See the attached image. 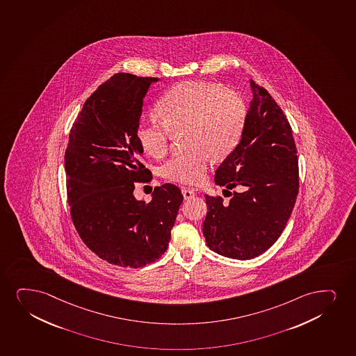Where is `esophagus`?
<instances>
[{
	"label": "esophagus",
	"mask_w": 356,
	"mask_h": 356,
	"mask_svg": "<svg viewBox=\"0 0 356 356\" xmlns=\"http://www.w3.org/2000/svg\"><path fill=\"white\" fill-rule=\"evenodd\" d=\"M182 195H184V200H187V199H191V197H193L195 195L193 191L189 188H184L182 189Z\"/></svg>",
	"instance_id": "34e87169"
}]
</instances>
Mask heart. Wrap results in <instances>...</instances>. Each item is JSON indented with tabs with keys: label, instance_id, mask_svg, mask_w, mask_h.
<instances>
[{
	"label": "heart",
	"instance_id": "1",
	"mask_svg": "<svg viewBox=\"0 0 356 356\" xmlns=\"http://www.w3.org/2000/svg\"><path fill=\"white\" fill-rule=\"evenodd\" d=\"M157 113L162 121L139 123L136 139L147 156L161 159L174 136L184 132L187 151L161 168L164 179L184 184H202L209 157L223 159L233 152L247 119L246 104L236 92L195 80L170 88L159 99Z\"/></svg>",
	"mask_w": 356,
	"mask_h": 356
}]
</instances>
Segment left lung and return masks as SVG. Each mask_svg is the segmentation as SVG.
<instances>
[{
    "label": "left lung",
    "instance_id": "8db88e82",
    "mask_svg": "<svg viewBox=\"0 0 356 356\" xmlns=\"http://www.w3.org/2000/svg\"><path fill=\"white\" fill-rule=\"evenodd\" d=\"M253 99L241 140L216 170L224 197L205 195L207 247L233 259L263 254L286 228L298 193V159L288 119L271 95L250 80ZM241 193L227 196L228 188Z\"/></svg>",
    "mask_w": 356,
    "mask_h": 356
}]
</instances>
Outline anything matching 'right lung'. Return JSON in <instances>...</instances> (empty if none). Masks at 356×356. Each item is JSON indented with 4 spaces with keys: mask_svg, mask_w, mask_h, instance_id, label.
<instances>
[{
    "mask_svg": "<svg viewBox=\"0 0 356 356\" xmlns=\"http://www.w3.org/2000/svg\"><path fill=\"white\" fill-rule=\"evenodd\" d=\"M159 78L118 73L88 97L70 129L65 154L70 216L83 243L122 268L154 263L167 250L184 195L175 184L136 200V182L152 174L136 139L143 99Z\"/></svg>",
    "mask_w": 356,
    "mask_h": 356,
    "instance_id": "obj_1",
    "label": "right lung"
}]
</instances>
